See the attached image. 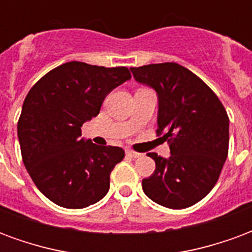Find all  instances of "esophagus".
I'll list each match as a JSON object with an SVG mask.
<instances>
[{
	"mask_svg": "<svg viewBox=\"0 0 252 252\" xmlns=\"http://www.w3.org/2000/svg\"><path fill=\"white\" fill-rule=\"evenodd\" d=\"M126 155H127V156L131 158H137L141 156V153H138V152H134V151H130V149H127V151H126Z\"/></svg>",
	"mask_w": 252,
	"mask_h": 252,
	"instance_id": "esophagus-1",
	"label": "esophagus"
}]
</instances>
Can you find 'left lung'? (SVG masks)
Instances as JSON below:
<instances>
[{
	"mask_svg": "<svg viewBox=\"0 0 252 252\" xmlns=\"http://www.w3.org/2000/svg\"><path fill=\"white\" fill-rule=\"evenodd\" d=\"M134 78L158 92V135L168 140L171 156L148 153L155 172L142 179L153 202L185 209L215 187L228 156L229 118L217 94L175 62L130 67Z\"/></svg>",
	"mask_w": 252,
	"mask_h": 252,
	"instance_id": "left-lung-1",
	"label": "left lung"
}]
</instances>
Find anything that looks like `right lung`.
Listing matches in <instances>:
<instances>
[{"instance_id":"add662e5","label":"right lung","mask_w":252,"mask_h":252,"mask_svg":"<svg viewBox=\"0 0 252 252\" xmlns=\"http://www.w3.org/2000/svg\"><path fill=\"white\" fill-rule=\"evenodd\" d=\"M131 78L125 66L66 62L44 74L27 94L17 122L21 158L40 192L62 208L94 205L110 189V174L125 158L119 146L80 138L112 89Z\"/></svg>"}]
</instances>
